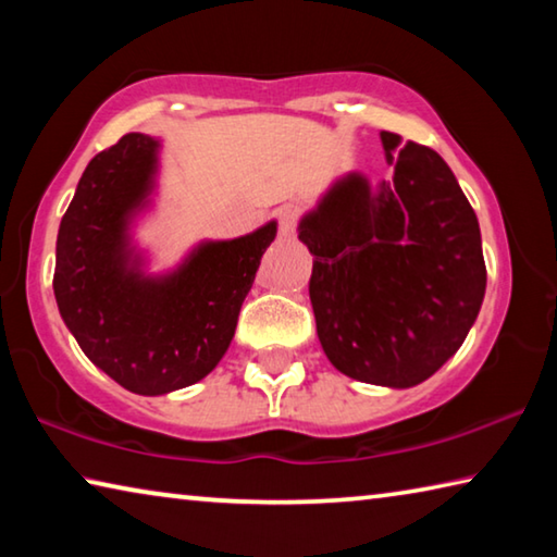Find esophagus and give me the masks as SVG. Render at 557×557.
<instances>
[{
	"mask_svg": "<svg viewBox=\"0 0 557 557\" xmlns=\"http://www.w3.org/2000/svg\"><path fill=\"white\" fill-rule=\"evenodd\" d=\"M277 231L280 238H295L297 223H299V209L295 203H285L277 209Z\"/></svg>",
	"mask_w": 557,
	"mask_h": 557,
	"instance_id": "esophagus-1",
	"label": "esophagus"
}]
</instances>
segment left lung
Returning a JSON list of instances; mask_svg holds the SVG:
<instances>
[{
    "label": "left lung",
    "instance_id": "obj_1",
    "mask_svg": "<svg viewBox=\"0 0 557 557\" xmlns=\"http://www.w3.org/2000/svg\"><path fill=\"white\" fill-rule=\"evenodd\" d=\"M391 182L348 174L299 221L317 334L348 379L410 388L465 344L486 265L476 213L435 149L381 132Z\"/></svg>",
    "mask_w": 557,
    "mask_h": 557
}]
</instances>
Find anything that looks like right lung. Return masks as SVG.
<instances>
[{
	"label": "right lung",
	"instance_id": "right-lung-1",
	"mask_svg": "<svg viewBox=\"0 0 557 557\" xmlns=\"http://www.w3.org/2000/svg\"><path fill=\"white\" fill-rule=\"evenodd\" d=\"M157 149V139L129 132L92 157L55 240L53 295L65 326L100 371L137 395L186 388L219 366L277 233L272 221L199 245L172 275H143L127 228L152 194Z\"/></svg>",
	"mask_w": 557,
	"mask_h": 557
}]
</instances>
